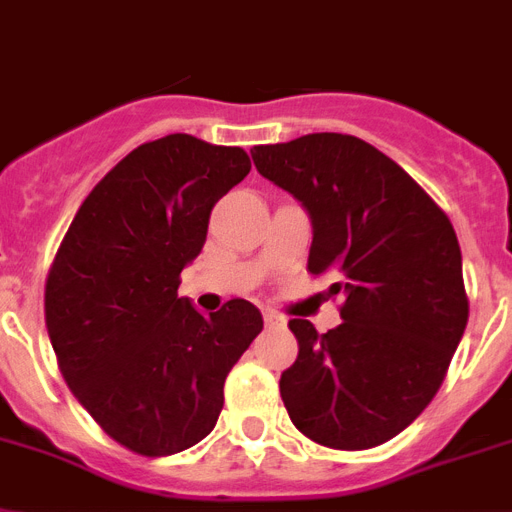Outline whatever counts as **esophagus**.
Segmentation results:
<instances>
[{
	"instance_id": "34e87169",
	"label": "esophagus",
	"mask_w": 512,
	"mask_h": 512,
	"mask_svg": "<svg viewBox=\"0 0 512 512\" xmlns=\"http://www.w3.org/2000/svg\"><path fill=\"white\" fill-rule=\"evenodd\" d=\"M264 324L266 327H282V324H285V316L277 314V311H264Z\"/></svg>"
}]
</instances>
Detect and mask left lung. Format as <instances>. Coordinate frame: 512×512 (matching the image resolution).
<instances>
[{
    "mask_svg": "<svg viewBox=\"0 0 512 512\" xmlns=\"http://www.w3.org/2000/svg\"><path fill=\"white\" fill-rule=\"evenodd\" d=\"M259 175L311 217L308 272L345 295L324 335L290 319L298 358L280 395L308 439L369 450L437 395L468 322L463 259L450 219L390 156L356 135L308 133L253 146Z\"/></svg>",
    "mask_w": 512,
    "mask_h": 512,
    "instance_id": "obj_1",
    "label": "left lung"
}]
</instances>
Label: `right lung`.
I'll return each mask as SVG.
<instances>
[{
	"instance_id": "right-lung-1",
	"label": "right lung",
	"mask_w": 512,
	"mask_h": 512,
	"mask_svg": "<svg viewBox=\"0 0 512 512\" xmlns=\"http://www.w3.org/2000/svg\"><path fill=\"white\" fill-rule=\"evenodd\" d=\"M251 172L238 146L188 133L130 151L67 227L44 293L46 329L78 403L122 447L183 453L225 405V379L264 327L232 298L204 316L177 298L209 214Z\"/></svg>"
}]
</instances>
